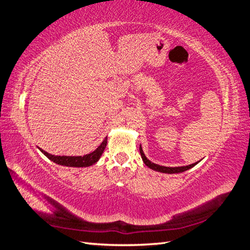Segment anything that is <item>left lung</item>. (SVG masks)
I'll return each instance as SVG.
<instances>
[{"label":"left lung","mask_w":250,"mask_h":250,"mask_svg":"<svg viewBox=\"0 0 250 250\" xmlns=\"http://www.w3.org/2000/svg\"><path fill=\"white\" fill-rule=\"evenodd\" d=\"M140 154H141V157L143 163L146 164L149 169H152L154 171H157V172H162V173H168V174H173V173H182V172H184L186 170H189L190 168L195 167V166L199 163H195V164H191V165H188V166H183V167H165V166H160L157 164H154L152 163L151 160L147 159L146 154H144L143 149L140 146Z\"/></svg>","instance_id":"obj_1"}]
</instances>
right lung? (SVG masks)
<instances>
[{
	"label": "right lung",
	"instance_id": "obj_1",
	"mask_svg": "<svg viewBox=\"0 0 250 250\" xmlns=\"http://www.w3.org/2000/svg\"><path fill=\"white\" fill-rule=\"evenodd\" d=\"M107 146V138L104 139L101 146H99L95 151H93L90 154H85L83 156H60V155H53L50 154L46 151H43L41 147L40 151L47 156L51 162L61 165V166H65V167H75V168H83V167H90V166L96 164L99 158L104 153V149L106 148Z\"/></svg>",
	"mask_w": 250,
	"mask_h": 250
}]
</instances>
